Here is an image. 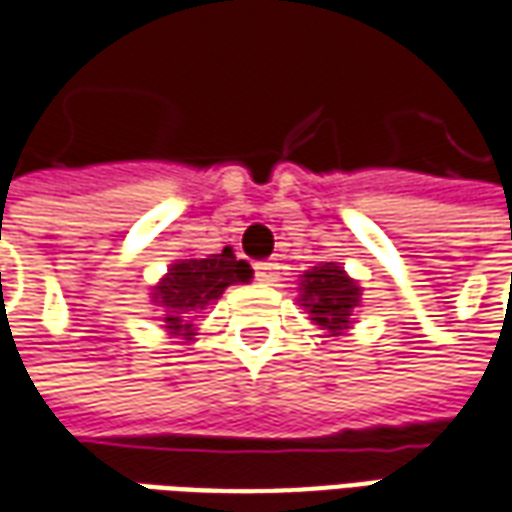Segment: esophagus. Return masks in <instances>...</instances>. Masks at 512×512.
<instances>
[{
    "label": "esophagus",
    "mask_w": 512,
    "mask_h": 512,
    "mask_svg": "<svg viewBox=\"0 0 512 512\" xmlns=\"http://www.w3.org/2000/svg\"><path fill=\"white\" fill-rule=\"evenodd\" d=\"M255 277H257V283L274 285L277 280H280V266H277V263H257Z\"/></svg>",
    "instance_id": "obj_1"
}]
</instances>
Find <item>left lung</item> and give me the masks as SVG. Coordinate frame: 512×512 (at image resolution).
Listing matches in <instances>:
<instances>
[{"instance_id":"8db88e82","label":"left lung","mask_w":512,"mask_h":512,"mask_svg":"<svg viewBox=\"0 0 512 512\" xmlns=\"http://www.w3.org/2000/svg\"><path fill=\"white\" fill-rule=\"evenodd\" d=\"M300 308L328 336H344L361 308V285L339 263H319L300 274Z\"/></svg>"}]
</instances>
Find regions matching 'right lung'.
Wrapping results in <instances>:
<instances>
[{
  "label": "right lung",
  "instance_id": "right-lung-1",
  "mask_svg": "<svg viewBox=\"0 0 512 512\" xmlns=\"http://www.w3.org/2000/svg\"><path fill=\"white\" fill-rule=\"evenodd\" d=\"M252 266L238 260L232 249L221 255L182 257L168 266V274L151 288V302L162 316L170 339H196V316L221 300L229 285L249 283Z\"/></svg>",
  "mask_w": 512,
  "mask_h": 512
}]
</instances>
